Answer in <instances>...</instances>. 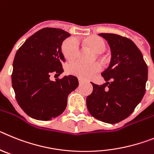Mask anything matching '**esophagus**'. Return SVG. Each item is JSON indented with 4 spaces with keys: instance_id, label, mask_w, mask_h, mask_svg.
<instances>
[{
    "instance_id": "1",
    "label": "esophagus",
    "mask_w": 154,
    "mask_h": 154,
    "mask_svg": "<svg viewBox=\"0 0 154 154\" xmlns=\"http://www.w3.org/2000/svg\"><path fill=\"white\" fill-rule=\"evenodd\" d=\"M78 81H79V84H80V85H82L83 83L86 82V81H85V80H83V79H81V78H78Z\"/></svg>"
}]
</instances>
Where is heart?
I'll list each match as a JSON object with an SVG mask.
<instances>
[{
	"label": "heart",
	"instance_id": "b5f03b06",
	"mask_svg": "<svg viewBox=\"0 0 154 154\" xmlns=\"http://www.w3.org/2000/svg\"><path fill=\"white\" fill-rule=\"evenodd\" d=\"M81 42L95 53H101L106 49V42L105 40L96 35L83 38ZM61 51L64 58L67 60H73L77 58L79 53V45L77 39L72 37L66 38L61 45ZM99 69L100 65L98 63L88 64L81 61L71 63L66 67L68 73L80 78H88L99 71Z\"/></svg>",
	"mask_w": 154,
	"mask_h": 154
}]
</instances>
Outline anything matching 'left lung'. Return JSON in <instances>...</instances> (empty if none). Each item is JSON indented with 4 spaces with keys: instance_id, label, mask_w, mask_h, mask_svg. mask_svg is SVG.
<instances>
[{
    "instance_id": "1",
    "label": "left lung",
    "mask_w": 154,
    "mask_h": 154,
    "mask_svg": "<svg viewBox=\"0 0 154 154\" xmlns=\"http://www.w3.org/2000/svg\"><path fill=\"white\" fill-rule=\"evenodd\" d=\"M112 51L109 68L101 73L106 83H91L93 91L87 97V107L93 117L114 124L129 117L146 92L147 65L134 42L116 34L101 33Z\"/></svg>"
}]
</instances>
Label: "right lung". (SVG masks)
Segmentation results:
<instances>
[{"instance_id": "add662e5", "label": "right lung", "mask_w": 154, "mask_h": 154, "mask_svg": "<svg viewBox=\"0 0 154 154\" xmlns=\"http://www.w3.org/2000/svg\"><path fill=\"white\" fill-rule=\"evenodd\" d=\"M69 36L62 29L44 28L29 37L16 53L11 74L16 101L35 119L46 121L62 114L68 94L78 86L75 76L50 79L63 71L61 45Z\"/></svg>"}]
</instances>
